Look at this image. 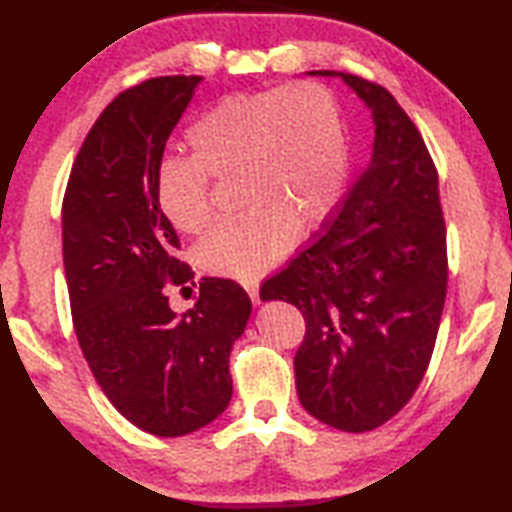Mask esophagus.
<instances>
[{"instance_id": "obj_1", "label": "esophagus", "mask_w": 512, "mask_h": 512, "mask_svg": "<svg viewBox=\"0 0 512 512\" xmlns=\"http://www.w3.org/2000/svg\"><path fill=\"white\" fill-rule=\"evenodd\" d=\"M244 289L248 291V296H250V300H253V305H259V282L248 280V282H244Z\"/></svg>"}]
</instances>
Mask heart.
I'll return each instance as SVG.
<instances>
[{
	"label": "heart",
	"instance_id": "heart-1",
	"mask_svg": "<svg viewBox=\"0 0 512 512\" xmlns=\"http://www.w3.org/2000/svg\"><path fill=\"white\" fill-rule=\"evenodd\" d=\"M185 140L192 158L162 160L153 176L164 219L178 232H203L214 216L210 178L237 176V201L248 207L198 244V262L214 275L250 280L280 264L298 230L334 212L348 180L339 101L316 81L228 94Z\"/></svg>",
	"mask_w": 512,
	"mask_h": 512
}]
</instances>
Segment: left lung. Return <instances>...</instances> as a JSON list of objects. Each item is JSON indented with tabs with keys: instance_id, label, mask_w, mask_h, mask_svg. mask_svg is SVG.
<instances>
[{
	"instance_id": "obj_1",
	"label": "left lung",
	"mask_w": 512,
	"mask_h": 512,
	"mask_svg": "<svg viewBox=\"0 0 512 512\" xmlns=\"http://www.w3.org/2000/svg\"><path fill=\"white\" fill-rule=\"evenodd\" d=\"M341 76L372 112L366 169L323 235L264 282L307 332L293 359L300 404L361 433L391 420L427 372L447 293V230L438 171L411 117L386 88Z\"/></svg>"
}]
</instances>
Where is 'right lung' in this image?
Wrapping results in <instances>:
<instances>
[{"label": "right lung", "mask_w": 512, "mask_h": 512, "mask_svg": "<svg viewBox=\"0 0 512 512\" xmlns=\"http://www.w3.org/2000/svg\"><path fill=\"white\" fill-rule=\"evenodd\" d=\"M201 76L128 88L94 121L63 198V262L74 332L112 406L153 436L205 427L232 397L230 350L250 318L248 293L203 277L178 316L167 284L192 280L153 198V176Z\"/></svg>", "instance_id": "add662e5"}]
</instances>
